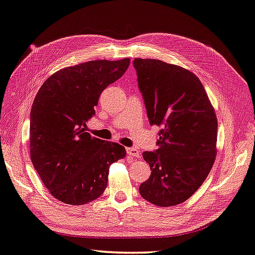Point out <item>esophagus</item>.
I'll return each mask as SVG.
<instances>
[{"label": "esophagus", "instance_id": "esophagus-1", "mask_svg": "<svg viewBox=\"0 0 255 255\" xmlns=\"http://www.w3.org/2000/svg\"><path fill=\"white\" fill-rule=\"evenodd\" d=\"M126 152H127V154L128 156H131V157H134V158H138L139 156H140V153H139V151H138V149H136V148H126Z\"/></svg>", "mask_w": 255, "mask_h": 255}]
</instances>
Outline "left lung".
<instances>
[{
  "mask_svg": "<svg viewBox=\"0 0 255 255\" xmlns=\"http://www.w3.org/2000/svg\"><path fill=\"white\" fill-rule=\"evenodd\" d=\"M133 67L149 123L160 127L156 150L142 153L151 174L139 192L156 206H176L200 188L213 166L216 113L188 69L150 58H134Z\"/></svg>",
  "mask_w": 255,
  "mask_h": 255,
  "instance_id": "left-lung-1",
  "label": "left lung"
}]
</instances>
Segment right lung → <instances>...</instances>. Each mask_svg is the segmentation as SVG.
<instances>
[{"label": "right lung", "instance_id": "obj_1", "mask_svg": "<svg viewBox=\"0 0 255 255\" xmlns=\"http://www.w3.org/2000/svg\"><path fill=\"white\" fill-rule=\"evenodd\" d=\"M129 58L63 68L39 88L31 109L29 147L35 170L54 198L81 206L105 191L109 167L125 147L85 131L99 96L127 71Z\"/></svg>", "mask_w": 255, "mask_h": 255}]
</instances>
